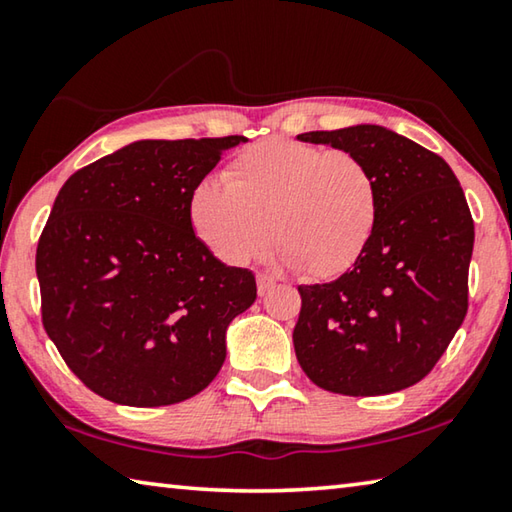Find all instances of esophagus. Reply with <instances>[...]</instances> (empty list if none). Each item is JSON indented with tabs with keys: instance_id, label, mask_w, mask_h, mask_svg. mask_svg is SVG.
I'll use <instances>...</instances> for the list:
<instances>
[{
	"instance_id": "esophagus-1",
	"label": "esophagus",
	"mask_w": 512,
	"mask_h": 512,
	"mask_svg": "<svg viewBox=\"0 0 512 512\" xmlns=\"http://www.w3.org/2000/svg\"><path fill=\"white\" fill-rule=\"evenodd\" d=\"M275 287V280L271 275H266V273H259L257 275V291H259V296H264V293H268Z\"/></svg>"
}]
</instances>
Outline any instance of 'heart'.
<instances>
[{"instance_id": "1", "label": "heart", "mask_w": 512, "mask_h": 512, "mask_svg": "<svg viewBox=\"0 0 512 512\" xmlns=\"http://www.w3.org/2000/svg\"><path fill=\"white\" fill-rule=\"evenodd\" d=\"M194 235L214 257L244 266L275 241L309 280H334L366 253L379 221L377 178L359 155L268 137L241 151L219 180L189 194Z\"/></svg>"}]
</instances>
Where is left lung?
Returning a JSON list of instances; mask_svg holds the SVG:
<instances>
[{
	"mask_svg": "<svg viewBox=\"0 0 512 512\" xmlns=\"http://www.w3.org/2000/svg\"><path fill=\"white\" fill-rule=\"evenodd\" d=\"M298 140L359 155L379 187L377 230L359 262L339 280L298 287L300 368L316 386L350 397L418 384L467 314L474 221L458 178L440 155L381 126Z\"/></svg>",
	"mask_w": 512,
	"mask_h": 512,
	"instance_id": "1",
	"label": "left lung"
}]
</instances>
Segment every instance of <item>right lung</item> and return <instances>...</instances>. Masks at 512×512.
I'll return each instance as SVG.
<instances>
[{"label":"right lung","instance_id":"obj_1","mask_svg":"<svg viewBox=\"0 0 512 512\" xmlns=\"http://www.w3.org/2000/svg\"><path fill=\"white\" fill-rule=\"evenodd\" d=\"M246 137L142 140L67 178L36 250L42 325L115 404L185 402L219 375L225 329L257 298L248 268L194 235L189 194Z\"/></svg>","mask_w":512,"mask_h":512}]
</instances>
